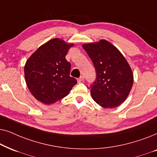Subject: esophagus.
<instances>
[{"mask_svg":"<svg viewBox=\"0 0 157 157\" xmlns=\"http://www.w3.org/2000/svg\"><path fill=\"white\" fill-rule=\"evenodd\" d=\"M82 81H84V77H83V76H81L80 78L77 79V82H78L79 83L82 82Z\"/></svg>","mask_w":157,"mask_h":157,"instance_id":"obj_1","label":"esophagus"}]
</instances>
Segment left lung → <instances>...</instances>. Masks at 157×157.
<instances>
[{
	"label": "left lung",
	"instance_id": "left-lung-1",
	"mask_svg": "<svg viewBox=\"0 0 157 157\" xmlns=\"http://www.w3.org/2000/svg\"><path fill=\"white\" fill-rule=\"evenodd\" d=\"M92 59L97 77L91 85L93 99L105 108H114L124 103L130 93L133 74L128 62L115 46L107 40L82 44Z\"/></svg>",
	"mask_w": 157,
	"mask_h": 157
}]
</instances>
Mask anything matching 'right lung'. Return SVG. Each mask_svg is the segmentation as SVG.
Listing matches in <instances>:
<instances>
[{
	"label": "right lung",
	"instance_id": "1",
	"mask_svg": "<svg viewBox=\"0 0 157 157\" xmlns=\"http://www.w3.org/2000/svg\"><path fill=\"white\" fill-rule=\"evenodd\" d=\"M75 44L55 38L40 46L26 60L24 77L26 85L37 100L53 104L66 97L77 80L70 76L71 64L65 59Z\"/></svg>",
	"mask_w": 157,
	"mask_h": 157
}]
</instances>
